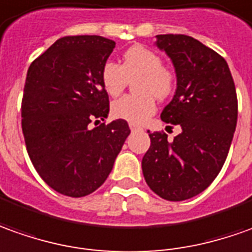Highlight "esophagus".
<instances>
[{
    "label": "esophagus",
    "instance_id": "esophagus-1",
    "mask_svg": "<svg viewBox=\"0 0 252 252\" xmlns=\"http://www.w3.org/2000/svg\"><path fill=\"white\" fill-rule=\"evenodd\" d=\"M129 128H131V131H139V129H142V126H138V124H133V123H129Z\"/></svg>",
    "mask_w": 252,
    "mask_h": 252
}]
</instances>
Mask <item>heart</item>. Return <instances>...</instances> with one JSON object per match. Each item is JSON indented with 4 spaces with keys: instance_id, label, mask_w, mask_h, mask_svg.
Returning a JSON list of instances; mask_svg holds the SVG:
<instances>
[{
    "instance_id": "b5f03b06",
    "label": "heart",
    "mask_w": 252,
    "mask_h": 252,
    "mask_svg": "<svg viewBox=\"0 0 252 252\" xmlns=\"http://www.w3.org/2000/svg\"><path fill=\"white\" fill-rule=\"evenodd\" d=\"M135 95L114 100L112 113L116 119L133 124L145 123L156 112V97L165 100L174 95L178 84L175 70L162 63L160 55L143 45H133L123 55L121 64L106 62L100 81L109 96H119L129 81H133Z\"/></svg>"
}]
</instances>
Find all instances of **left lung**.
Returning a JSON list of instances; mask_svg holds the SVG:
<instances>
[{"mask_svg": "<svg viewBox=\"0 0 252 252\" xmlns=\"http://www.w3.org/2000/svg\"><path fill=\"white\" fill-rule=\"evenodd\" d=\"M157 47L172 59L178 76L161 120L182 132L174 140L162 131L149 132L142 171L156 194L182 201L205 190L223 167L237 124V95L226 61L200 41L160 34Z\"/></svg>", "mask_w": 252, "mask_h": 252, "instance_id": "8db88e82", "label": "left lung"}]
</instances>
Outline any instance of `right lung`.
<instances>
[{"label":"right lung","instance_id":"right-lung-1","mask_svg":"<svg viewBox=\"0 0 252 252\" xmlns=\"http://www.w3.org/2000/svg\"><path fill=\"white\" fill-rule=\"evenodd\" d=\"M114 47L100 35H67L27 71L22 97L26 149L42 181L64 196L83 197L102 186L131 132L126 120L99 124L110 107L100 71Z\"/></svg>","mask_w":252,"mask_h":252}]
</instances>
